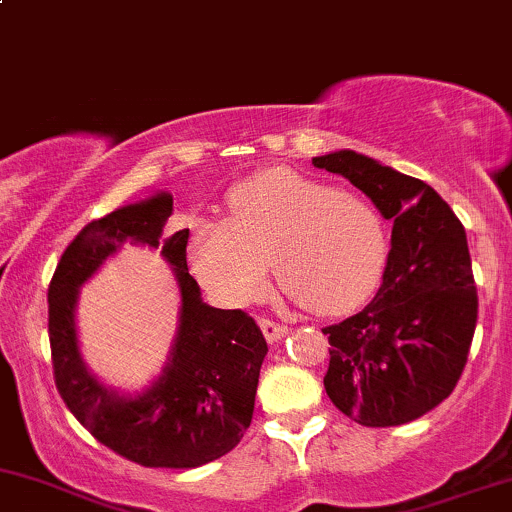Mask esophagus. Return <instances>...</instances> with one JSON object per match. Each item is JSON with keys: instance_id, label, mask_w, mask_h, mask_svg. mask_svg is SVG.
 Here are the masks:
<instances>
[{"instance_id": "1", "label": "esophagus", "mask_w": 512, "mask_h": 512, "mask_svg": "<svg viewBox=\"0 0 512 512\" xmlns=\"http://www.w3.org/2000/svg\"><path fill=\"white\" fill-rule=\"evenodd\" d=\"M261 330H263V337H266L270 344L280 342L282 337H287V327L277 325V323H273V320H261Z\"/></svg>"}]
</instances>
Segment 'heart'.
Segmentation results:
<instances>
[{
    "label": "heart",
    "instance_id": "b5f03b06",
    "mask_svg": "<svg viewBox=\"0 0 512 512\" xmlns=\"http://www.w3.org/2000/svg\"><path fill=\"white\" fill-rule=\"evenodd\" d=\"M230 218L201 220L189 266L227 306H249L277 280L318 315H342L370 299L389 258L375 206L330 182L273 168L227 197Z\"/></svg>",
    "mask_w": 512,
    "mask_h": 512
}]
</instances>
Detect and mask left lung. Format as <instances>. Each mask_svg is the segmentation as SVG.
<instances>
[{
    "label": "left lung",
    "instance_id": "1",
    "mask_svg": "<svg viewBox=\"0 0 512 512\" xmlns=\"http://www.w3.org/2000/svg\"><path fill=\"white\" fill-rule=\"evenodd\" d=\"M313 166L342 175L391 220L375 299L323 330L325 391L358 425H406L449 399L468 363L477 287L465 227L427 182L358 151H330Z\"/></svg>",
    "mask_w": 512,
    "mask_h": 512
}]
</instances>
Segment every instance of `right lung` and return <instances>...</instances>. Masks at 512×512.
<instances>
[{"label":"right lung","mask_w":512,"mask_h":512,"mask_svg":"<svg viewBox=\"0 0 512 512\" xmlns=\"http://www.w3.org/2000/svg\"><path fill=\"white\" fill-rule=\"evenodd\" d=\"M170 213L173 194L156 192L82 227L49 285V344L56 389L94 439L144 468H199L249 430L268 344L254 318L204 304L187 270L189 230L163 235ZM128 241L159 248L181 292L167 363L140 392L111 388L86 368L74 323L81 285Z\"/></svg>","instance_id":"add662e5"}]
</instances>
